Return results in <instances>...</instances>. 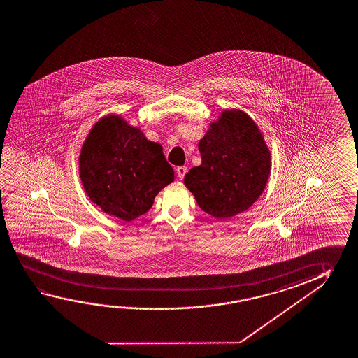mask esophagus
<instances>
[{
	"label": "esophagus",
	"mask_w": 358,
	"mask_h": 358,
	"mask_svg": "<svg viewBox=\"0 0 358 358\" xmlns=\"http://www.w3.org/2000/svg\"><path fill=\"white\" fill-rule=\"evenodd\" d=\"M176 173L180 180H183V177H185V175L187 173V167H186V166H180V167H177Z\"/></svg>",
	"instance_id": "1"
}]
</instances>
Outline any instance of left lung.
Listing matches in <instances>:
<instances>
[{"instance_id":"1","label":"left lung","mask_w":358,"mask_h":358,"mask_svg":"<svg viewBox=\"0 0 358 358\" xmlns=\"http://www.w3.org/2000/svg\"><path fill=\"white\" fill-rule=\"evenodd\" d=\"M202 164L188 171L186 187L202 211L226 220L246 211L264 192L270 151L256 123L240 110L224 111L199 141Z\"/></svg>"}]
</instances>
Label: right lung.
Returning <instances> with one entry per match:
<instances>
[{"instance_id": "add662e5", "label": "right lung", "mask_w": 358, "mask_h": 358, "mask_svg": "<svg viewBox=\"0 0 358 358\" xmlns=\"http://www.w3.org/2000/svg\"><path fill=\"white\" fill-rule=\"evenodd\" d=\"M80 177L94 203L129 222L152 207L175 172L159 143L111 115L94 124L83 143Z\"/></svg>"}]
</instances>
